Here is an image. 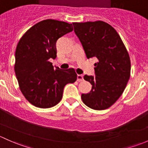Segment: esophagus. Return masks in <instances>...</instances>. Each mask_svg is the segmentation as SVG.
<instances>
[{"label": "esophagus", "instance_id": "obj_1", "mask_svg": "<svg viewBox=\"0 0 148 148\" xmlns=\"http://www.w3.org/2000/svg\"><path fill=\"white\" fill-rule=\"evenodd\" d=\"M77 80L78 82H81L83 80V76L82 75H77Z\"/></svg>", "mask_w": 148, "mask_h": 148}]
</instances>
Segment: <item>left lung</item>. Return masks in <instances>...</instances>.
I'll return each instance as SVG.
<instances>
[{"instance_id": "8db88e82", "label": "left lung", "mask_w": 148, "mask_h": 148, "mask_svg": "<svg viewBox=\"0 0 148 148\" xmlns=\"http://www.w3.org/2000/svg\"><path fill=\"white\" fill-rule=\"evenodd\" d=\"M74 31L88 58L95 57V76L85 75L92 85L81 98L88 107L97 110L110 108L121 96L130 76L128 52L115 28L104 21L73 23Z\"/></svg>"}]
</instances>
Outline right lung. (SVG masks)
I'll use <instances>...</instances> for the list:
<instances>
[{"label":"right lung","mask_w":148,"mask_h":148,"mask_svg":"<svg viewBox=\"0 0 148 148\" xmlns=\"http://www.w3.org/2000/svg\"><path fill=\"white\" fill-rule=\"evenodd\" d=\"M73 30L72 24L64 21L44 20L28 29L18 42L15 73L21 92L36 107L56 106L63 97L65 85L77 80L73 68H54L49 61L56 58L58 39Z\"/></svg>","instance_id":"add662e5"}]
</instances>
